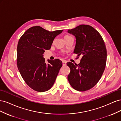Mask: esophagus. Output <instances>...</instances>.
I'll return each mask as SVG.
<instances>
[{
	"instance_id": "1",
	"label": "esophagus",
	"mask_w": 121,
	"mask_h": 121,
	"mask_svg": "<svg viewBox=\"0 0 121 121\" xmlns=\"http://www.w3.org/2000/svg\"><path fill=\"white\" fill-rule=\"evenodd\" d=\"M67 65V63H66V62H65L64 60H63V66H65V65Z\"/></svg>"
}]
</instances>
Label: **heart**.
<instances>
[{
	"instance_id": "1",
	"label": "heart",
	"mask_w": 121,
	"mask_h": 121,
	"mask_svg": "<svg viewBox=\"0 0 121 121\" xmlns=\"http://www.w3.org/2000/svg\"><path fill=\"white\" fill-rule=\"evenodd\" d=\"M68 36H68V35H66V36H65V37H68Z\"/></svg>"
}]
</instances>
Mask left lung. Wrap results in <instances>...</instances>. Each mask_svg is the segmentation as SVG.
<instances>
[{
  "label": "left lung",
  "mask_w": 121,
  "mask_h": 121,
  "mask_svg": "<svg viewBox=\"0 0 121 121\" xmlns=\"http://www.w3.org/2000/svg\"><path fill=\"white\" fill-rule=\"evenodd\" d=\"M68 32L76 37L74 53L82 56L78 65L67 63L71 69L68 81L76 90H89L97 83L104 71L107 54L104 41L98 32L89 25H81Z\"/></svg>",
  "instance_id": "8db88e82"
}]
</instances>
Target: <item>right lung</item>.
<instances>
[{"instance_id": "obj_1", "label": "right lung", "mask_w": 121, "mask_h": 121, "mask_svg": "<svg viewBox=\"0 0 121 121\" xmlns=\"http://www.w3.org/2000/svg\"><path fill=\"white\" fill-rule=\"evenodd\" d=\"M63 30L49 32L40 26L32 27L19 39L17 46V65L25 82L32 89L45 92L56 81L62 62L59 59L47 60L43 54L50 49L54 39Z\"/></svg>"}]
</instances>
